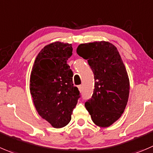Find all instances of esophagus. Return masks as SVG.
Here are the masks:
<instances>
[{"label": "esophagus", "instance_id": "esophagus-1", "mask_svg": "<svg viewBox=\"0 0 153 153\" xmlns=\"http://www.w3.org/2000/svg\"><path fill=\"white\" fill-rule=\"evenodd\" d=\"M78 88H79V91H80V92H82V85H79V86H78Z\"/></svg>", "mask_w": 153, "mask_h": 153}]
</instances>
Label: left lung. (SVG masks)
Wrapping results in <instances>:
<instances>
[{"label":"left lung","instance_id":"1","mask_svg":"<svg viewBox=\"0 0 153 153\" xmlns=\"http://www.w3.org/2000/svg\"><path fill=\"white\" fill-rule=\"evenodd\" d=\"M76 52L88 60L94 76V91L85 108L96 126L109 127L121 117L128 100L129 79L121 56L106 41L82 43Z\"/></svg>","mask_w":153,"mask_h":153}]
</instances>
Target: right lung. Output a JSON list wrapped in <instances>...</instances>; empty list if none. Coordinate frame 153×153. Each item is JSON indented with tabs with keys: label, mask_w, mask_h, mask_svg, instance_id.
I'll return each instance as SVG.
<instances>
[{
	"label": "right lung",
	"mask_w": 153,
	"mask_h": 153,
	"mask_svg": "<svg viewBox=\"0 0 153 153\" xmlns=\"http://www.w3.org/2000/svg\"><path fill=\"white\" fill-rule=\"evenodd\" d=\"M72 45L55 42L39 52L32 68L30 91L35 108L52 127L66 126L80 97L74 86L73 71L67 64Z\"/></svg>",
	"instance_id": "1"
}]
</instances>
